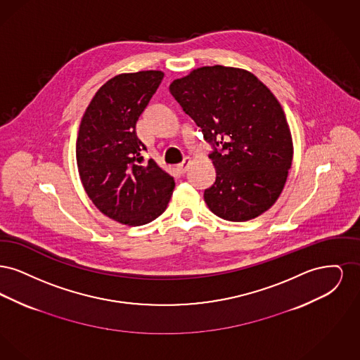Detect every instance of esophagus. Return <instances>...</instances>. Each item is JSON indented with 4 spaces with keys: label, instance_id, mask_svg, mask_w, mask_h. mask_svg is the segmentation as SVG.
Segmentation results:
<instances>
[{
    "label": "esophagus",
    "instance_id": "esophagus-1",
    "mask_svg": "<svg viewBox=\"0 0 360 360\" xmlns=\"http://www.w3.org/2000/svg\"><path fill=\"white\" fill-rule=\"evenodd\" d=\"M190 158H185L184 159V162L182 163H179L178 166H176V169H178V172H181V174H184V172H186V170L188 169V165H190Z\"/></svg>",
    "mask_w": 360,
    "mask_h": 360
}]
</instances>
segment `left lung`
Here are the masks:
<instances>
[{
    "mask_svg": "<svg viewBox=\"0 0 360 360\" xmlns=\"http://www.w3.org/2000/svg\"><path fill=\"white\" fill-rule=\"evenodd\" d=\"M170 93L213 148L207 207L224 220L247 221L274 205L290 170L292 141L269 87L250 71L217 65L175 79Z\"/></svg>",
    "mask_w": 360,
    "mask_h": 360,
    "instance_id": "left-lung-1",
    "label": "left lung"
}]
</instances>
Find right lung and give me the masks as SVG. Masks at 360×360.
Here are the masks:
<instances>
[{
  "label": "right lung",
  "instance_id": "right-lung-1",
  "mask_svg": "<svg viewBox=\"0 0 360 360\" xmlns=\"http://www.w3.org/2000/svg\"><path fill=\"white\" fill-rule=\"evenodd\" d=\"M162 71L120 74L103 84L89 103L77 139L78 172L89 198L105 216L128 225L159 217L175 182L136 135V122L163 79Z\"/></svg>",
  "mask_w": 360,
  "mask_h": 360
}]
</instances>
